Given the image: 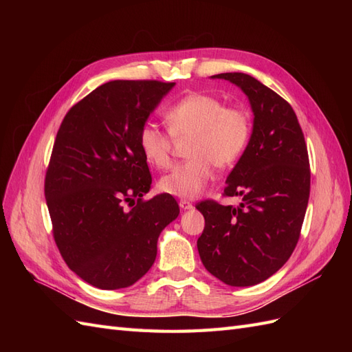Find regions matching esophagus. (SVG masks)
Masks as SVG:
<instances>
[{
	"instance_id": "esophagus-1",
	"label": "esophagus",
	"mask_w": 352,
	"mask_h": 352,
	"mask_svg": "<svg viewBox=\"0 0 352 352\" xmlns=\"http://www.w3.org/2000/svg\"><path fill=\"white\" fill-rule=\"evenodd\" d=\"M179 207L182 208V210H192V208H194L192 202H189V201H186V199H180V201H179Z\"/></svg>"
}]
</instances>
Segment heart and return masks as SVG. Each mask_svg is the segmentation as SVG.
Returning a JSON list of instances; mask_svg holds the SVG:
<instances>
[{
  "instance_id": "heart-1",
  "label": "heart",
  "mask_w": 352,
  "mask_h": 352,
  "mask_svg": "<svg viewBox=\"0 0 352 352\" xmlns=\"http://www.w3.org/2000/svg\"><path fill=\"white\" fill-rule=\"evenodd\" d=\"M168 131L155 123H145L138 136L141 153L148 163L166 168L172 163L175 140L192 138L189 157L160 179V189L179 198L192 199L202 194L214 175V166L228 167L238 162L251 138L247 111L225 107L221 100L194 92L175 102L166 114Z\"/></svg>"
}]
</instances>
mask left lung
<instances>
[{
  "instance_id": "obj_1",
  "label": "left lung",
  "mask_w": 352,
  "mask_h": 352,
  "mask_svg": "<svg viewBox=\"0 0 352 352\" xmlns=\"http://www.w3.org/2000/svg\"><path fill=\"white\" fill-rule=\"evenodd\" d=\"M247 95L252 133L226 179L225 195L238 207L201 201L206 228L197 241L204 267L230 286H252L291 257L310 197V163L304 133L289 102L245 73H220Z\"/></svg>"
}]
</instances>
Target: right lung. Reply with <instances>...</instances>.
<instances>
[{
	"label": "right lung",
	"mask_w": 352,
	"mask_h": 352,
	"mask_svg": "<svg viewBox=\"0 0 352 352\" xmlns=\"http://www.w3.org/2000/svg\"><path fill=\"white\" fill-rule=\"evenodd\" d=\"M173 87L107 82L74 104L57 132L45 176L52 233L70 270L100 289L140 280L155 261L160 233L179 216L172 195L142 201L153 179L138 144Z\"/></svg>",
	"instance_id": "add662e5"
}]
</instances>
